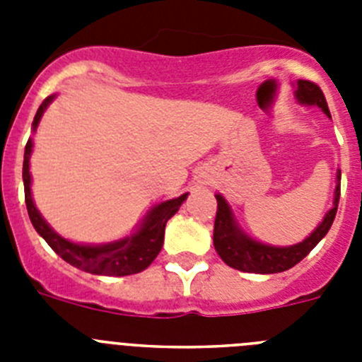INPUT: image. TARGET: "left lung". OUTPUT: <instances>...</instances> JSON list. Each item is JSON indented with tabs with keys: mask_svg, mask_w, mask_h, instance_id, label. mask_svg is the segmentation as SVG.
<instances>
[{
	"mask_svg": "<svg viewBox=\"0 0 362 362\" xmlns=\"http://www.w3.org/2000/svg\"><path fill=\"white\" fill-rule=\"evenodd\" d=\"M293 86H296V99L300 105L319 107L326 116L332 117L328 105H326L325 94L315 83L299 79ZM339 196H341V170H337V179H335L334 204L326 212V216L322 217L317 228L297 245L272 246L250 238L239 226L225 197L221 194H216L217 214L216 223H214V246H216V252L228 267L235 268V270L248 272V274H279V272L290 270L299 261H303L328 233L335 219V214H337Z\"/></svg>",
	"mask_w": 362,
	"mask_h": 362,
	"instance_id": "obj_1",
	"label": "left lung"
}]
</instances>
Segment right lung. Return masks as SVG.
Masks as SVG:
<instances>
[{"instance_id": "1", "label": "right lung", "mask_w": 362, "mask_h": 362, "mask_svg": "<svg viewBox=\"0 0 362 362\" xmlns=\"http://www.w3.org/2000/svg\"><path fill=\"white\" fill-rule=\"evenodd\" d=\"M56 94L49 95L43 103L37 108L34 121H32V132H36L37 124H40L43 112L47 110L50 103L54 101ZM34 141L28 137L27 146H25V158H23V185H25V203H27L28 217L32 221V226L36 228L45 241L56 252L62 259L72 267L79 268L83 272L94 274V276H110V277H123L139 274L145 268L152 264V261L158 257L161 252L163 239H165V226L166 221L170 219L183 201L188 197V192L183 196L175 197V199L163 201L156 204L150 212L146 214L141 225L137 230L127 238H121L117 241L103 243V245H81V243H74L69 239L62 238L52 226L43 219L40 210L36 209L34 199H32V177H30V156Z\"/></svg>"}]
</instances>
